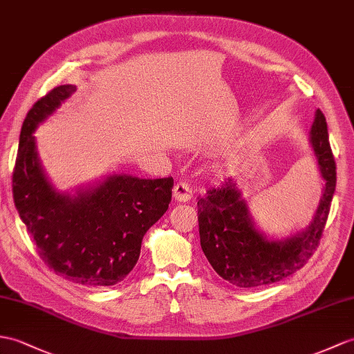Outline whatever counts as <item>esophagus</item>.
Instances as JSON below:
<instances>
[{"label": "esophagus", "mask_w": 354, "mask_h": 354, "mask_svg": "<svg viewBox=\"0 0 354 354\" xmlns=\"http://www.w3.org/2000/svg\"><path fill=\"white\" fill-rule=\"evenodd\" d=\"M192 196H193V190H192L190 185H188L187 183H183V180H180V183H178L174 187L175 201H178V202H187V201L192 199Z\"/></svg>", "instance_id": "34e87169"}]
</instances>
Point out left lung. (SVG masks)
Returning a JSON list of instances; mask_svg holds the SVG:
<instances>
[{"mask_svg":"<svg viewBox=\"0 0 354 354\" xmlns=\"http://www.w3.org/2000/svg\"><path fill=\"white\" fill-rule=\"evenodd\" d=\"M309 142L324 184L315 214L303 231L282 240L261 232L232 179L211 188L197 201L202 250L216 273L234 286L254 288L282 281L305 266L318 248L336 187L327 123L319 109L315 111Z\"/></svg>","mask_w":354,"mask_h":354,"instance_id":"left-lung-1","label":"left lung"}]
</instances>
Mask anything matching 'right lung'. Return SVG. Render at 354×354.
I'll list each match as a JSON object with an SVG mask.
<instances>
[{
  "label": "right lung",
  "instance_id": "add662e5",
  "mask_svg": "<svg viewBox=\"0 0 354 354\" xmlns=\"http://www.w3.org/2000/svg\"><path fill=\"white\" fill-rule=\"evenodd\" d=\"M75 90L55 87L28 111L13 170V201L45 264L73 283L100 288L116 285L134 268L145 234L169 208L174 178L114 174L77 194L55 190L32 133Z\"/></svg>",
  "mask_w": 354,
  "mask_h": 354
}]
</instances>
